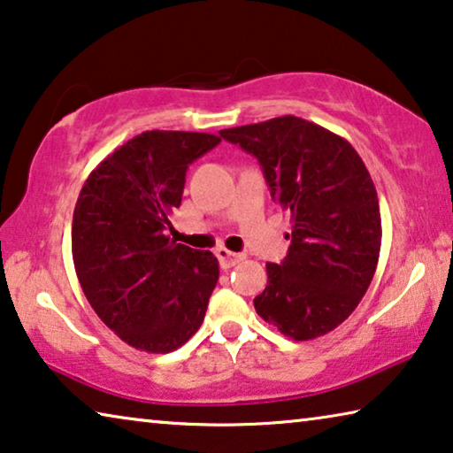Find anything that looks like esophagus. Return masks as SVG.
<instances>
[{
  "mask_svg": "<svg viewBox=\"0 0 453 453\" xmlns=\"http://www.w3.org/2000/svg\"><path fill=\"white\" fill-rule=\"evenodd\" d=\"M217 257H219V263H220L222 269H231V267L236 265V263L242 261V257H245V255L233 253V250L220 247V249H217Z\"/></svg>",
  "mask_w": 453,
  "mask_h": 453,
  "instance_id": "esophagus-1",
  "label": "esophagus"
}]
</instances>
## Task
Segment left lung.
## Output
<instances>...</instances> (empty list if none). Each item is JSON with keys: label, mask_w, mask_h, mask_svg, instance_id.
<instances>
[{"label": "left lung", "mask_w": 453, "mask_h": 453, "mask_svg": "<svg viewBox=\"0 0 453 453\" xmlns=\"http://www.w3.org/2000/svg\"><path fill=\"white\" fill-rule=\"evenodd\" d=\"M220 137L259 159L271 196L291 214L289 253L267 263L257 314L297 342L338 328L366 294L380 253L377 188L365 162L344 137L294 115Z\"/></svg>", "instance_id": "left-lung-1"}]
</instances>
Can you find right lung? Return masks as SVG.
<instances>
[{"mask_svg":"<svg viewBox=\"0 0 453 453\" xmlns=\"http://www.w3.org/2000/svg\"><path fill=\"white\" fill-rule=\"evenodd\" d=\"M219 143L196 131H143L88 173L76 200V277L96 316L137 350H176L204 322L217 257L165 231L188 165Z\"/></svg>","mask_w":453,"mask_h":453,"instance_id":"right-lung-1","label":"right lung"}]
</instances>
